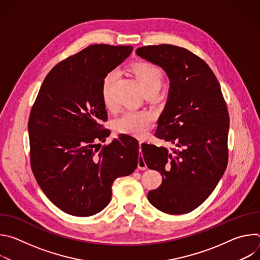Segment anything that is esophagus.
I'll return each mask as SVG.
<instances>
[{
    "mask_svg": "<svg viewBox=\"0 0 260 260\" xmlns=\"http://www.w3.org/2000/svg\"><path fill=\"white\" fill-rule=\"evenodd\" d=\"M139 146H140V151H142V146H143V142H139ZM138 168L140 170H146L147 166H146V162L144 160V157L141 155L139 156V159H138Z\"/></svg>",
    "mask_w": 260,
    "mask_h": 260,
    "instance_id": "1",
    "label": "esophagus"
}]
</instances>
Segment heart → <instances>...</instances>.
Returning <instances> with one entry per match:
<instances>
[{
  "instance_id": "heart-1",
  "label": "heart",
  "mask_w": 260,
  "mask_h": 260,
  "mask_svg": "<svg viewBox=\"0 0 260 260\" xmlns=\"http://www.w3.org/2000/svg\"><path fill=\"white\" fill-rule=\"evenodd\" d=\"M132 72L145 94L158 92L164 79L162 72L158 67L147 61H139L132 66ZM117 77L118 73L111 71L107 74L102 84V99L106 108L110 110L114 108L112 87ZM152 121L153 115L148 111H127L116 119L114 127L118 134L141 138L149 129Z\"/></svg>"
}]
</instances>
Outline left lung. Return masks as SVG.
Wrapping results in <instances>:
<instances>
[{
  "instance_id": "obj_1",
  "label": "left lung",
  "mask_w": 260,
  "mask_h": 260,
  "mask_svg": "<svg viewBox=\"0 0 260 260\" xmlns=\"http://www.w3.org/2000/svg\"><path fill=\"white\" fill-rule=\"evenodd\" d=\"M136 53L161 67L170 78L154 136L177 146H142L147 167L162 176L160 186L147 198L164 213H189L209 198L226 169V103L210 67L191 51L160 44L140 47Z\"/></svg>"
}]
</instances>
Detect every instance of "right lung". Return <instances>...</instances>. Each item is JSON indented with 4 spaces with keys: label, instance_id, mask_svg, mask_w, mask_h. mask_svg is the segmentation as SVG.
Masks as SVG:
<instances>
[{
    "label": "right lung",
    "instance_id": "obj_1",
    "mask_svg": "<svg viewBox=\"0 0 260 260\" xmlns=\"http://www.w3.org/2000/svg\"><path fill=\"white\" fill-rule=\"evenodd\" d=\"M133 51L131 45L94 44L54 66L28 118L30 168L46 197L61 211L94 215L112 197V184L138 167L139 143L120 135L98 148L110 131L102 84Z\"/></svg>",
    "mask_w": 260,
    "mask_h": 260
}]
</instances>
